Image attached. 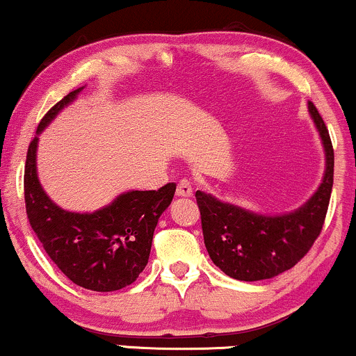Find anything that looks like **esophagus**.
I'll use <instances>...</instances> for the list:
<instances>
[{"instance_id": "obj_1", "label": "esophagus", "mask_w": 356, "mask_h": 356, "mask_svg": "<svg viewBox=\"0 0 356 356\" xmlns=\"http://www.w3.org/2000/svg\"><path fill=\"white\" fill-rule=\"evenodd\" d=\"M175 195L177 197H191L192 195V186L189 181H181L177 184V189H175Z\"/></svg>"}]
</instances>
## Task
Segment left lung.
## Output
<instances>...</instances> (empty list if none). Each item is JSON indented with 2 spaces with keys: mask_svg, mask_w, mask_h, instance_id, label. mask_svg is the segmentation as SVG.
<instances>
[{
  "mask_svg": "<svg viewBox=\"0 0 356 356\" xmlns=\"http://www.w3.org/2000/svg\"><path fill=\"white\" fill-rule=\"evenodd\" d=\"M308 112L325 150V172L303 206L283 214H261L195 192L201 211L204 244L212 263L229 277L261 281L291 269L320 236L333 187L334 155L328 129L308 102Z\"/></svg>",
  "mask_w": 356,
  "mask_h": 356,
  "instance_id": "8db88e82",
  "label": "left lung"
}]
</instances>
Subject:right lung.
<instances>
[{"mask_svg": "<svg viewBox=\"0 0 356 356\" xmlns=\"http://www.w3.org/2000/svg\"><path fill=\"white\" fill-rule=\"evenodd\" d=\"M83 88L63 97L40 122L26 154L24 202L35 234L60 271L81 288L107 293L132 284L144 271L155 226L172 202L175 184L122 192L93 212H72L51 201L36 170L38 136Z\"/></svg>", "mask_w": 356, "mask_h": 356, "instance_id": "1", "label": "right lung"}]
</instances>
